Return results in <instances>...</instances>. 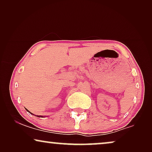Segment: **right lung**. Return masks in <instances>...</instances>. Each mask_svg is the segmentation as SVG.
Here are the masks:
<instances>
[{"label": "right lung", "instance_id": "right-lung-1", "mask_svg": "<svg viewBox=\"0 0 152 152\" xmlns=\"http://www.w3.org/2000/svg\"><path fill=\"white\" fill-rule=\"evenodd\" d=\"M26 109L27 110V111H28V112H29V113H31V114H32V115H34V114H33L32 113H31V112H30V111H28V110L26 109ZM36 115V116H37V117H41V118H42V117H43V116H42V115Z\"/></svg>", "mask_w": 152, "mask_h": 152}]
</instances>
